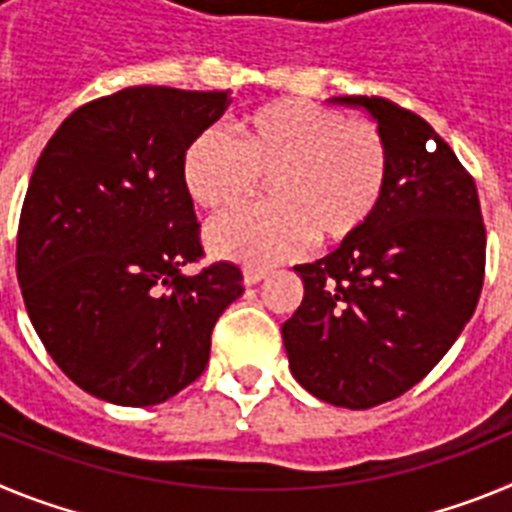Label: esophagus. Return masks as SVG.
I'll list each match as a JSON object with an SVG mask.
<instances>
[{"label":"esophagus","mask_w":512,"mask_h":512,"mask_svg":"<svg viewBox=\"0 0 512 512\" xmlns=\"http://www.w3.org/2000/svg\"><path fill=\"white\" fill-rule=\"evenodd\" d=\"M264 277H266L264 269H256V266H246V269H243V282H246V287L259 284Z\"/></svg>","instance_id":"34e87169"}]
</instances>
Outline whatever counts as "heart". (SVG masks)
Segmentation results:
<instances>
[{"label":"heart","instance_id":"b5f03b06","mask_svg":"<svg viewBox=\"0 0 512 512\" xmlns=\"http://www.w3.org/2000/svg\"><path fill=\"white\" fill-rule=\"evenodd\" d=\"M194 202L210 212L243 205L269 179L266 207L233 212L210 225L215 256L248 266L295 259L315 241L341 243L359 233L390 179L382 133L341 110L305 99L266 104L238 125L202 130L182 164Z\"/></svg>","mask_w":512,"mask_h":512}]
</instances>
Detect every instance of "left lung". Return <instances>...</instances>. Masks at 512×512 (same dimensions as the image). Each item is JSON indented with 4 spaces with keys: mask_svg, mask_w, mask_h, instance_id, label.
<instances>
[{
    "mask_svg": "<svg viewBox=\"0 0 512 512\" xmlns=\"http://www.w3.org/2000/svg\"><path fill=\"white\" fill-rule=\"evenodd\" d=\"M377 117L390 179L372 220L325 259L295 266L305 297L282 325L297 382L336 408L405 395L443 359L485 284L477 184L420 115L384 97H338Z\"/></svg>",
    "mask_w": 512,
    "mask_h": 512,
    "instance_id": "1",
    "label": "left lung"
}]
</instances>
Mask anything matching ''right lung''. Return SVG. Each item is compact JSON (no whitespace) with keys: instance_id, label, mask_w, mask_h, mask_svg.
Listing matches in <instances>:
<instances>
[{"instance_id":"add662e5","label":"right lung","mask_w":512,"mask_h":512,"mask_svg":"<svg viewBox=\"0 0 512 512\" xmlns=\"http://www.w3.org/2000/svg\"><path fill=\"white\" fill-rule=\"evenodd\" d=\"M228 89L128 87L81 104L35 164L17 228L27 315L71 382L115 405L169 400L205 372L225 307L243 295L205 248L184 153Z\"/></svg>"}]
</instances>
